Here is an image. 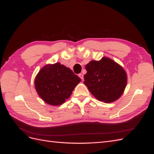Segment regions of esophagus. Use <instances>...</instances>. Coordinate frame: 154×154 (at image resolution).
Instances as JSON below:
<instances>
[{
  "label": "esophagus",
  "instance_id": "34e87169",
  "mask_svg": "<svg viewBox=\"0 0 154 154\" xmlns=\"http://www.w3.org/2000/svg\"><path fill=\"white\" fill-rule=\"evenodd\" d=\"M79 77L81 78V80H83V74H81V73H80V74H79Z\"/></svg>",
  "mask_w": 154,
  "mask_h": 154
}]
</instances>
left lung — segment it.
Here are the masks:
<instances>
[{
	"instance_id": "obj_1",
	"label": "left lung",
	"mask_w": 154,
	"mask_h": 154,
	"mask_svg": "<svg viewBox=\"0 0 154 154\" xmlns=\"http://www.w3.org/2000/svg\"><path fill=\"white\" fill-rule=\"evenodd\" d=\"M84 83L97 100L110 103L123 94L127 84V74L123 67L111 59L103 57L91 61L85 66Z\"/></svg>"
}]
</instances>
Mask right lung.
Instances as JSON below:
<instances>
[{
    "instance_id": "1",
    "label": "right lung",
    "mask_w": 154,
    "mask_h": 154,
    "mask_svg": "<svg viewBox=\"0 0 154 154\" xmlns=\"http://www.w3.org/2000/svg\"><path fill=\"white\" fill-rule=\"evenodd\" d=\"M81 79L69 68L60 63L48 64L38 72L35 89L45 103L52 106L63 104Z\"/></svg>"
}]
</instances>
